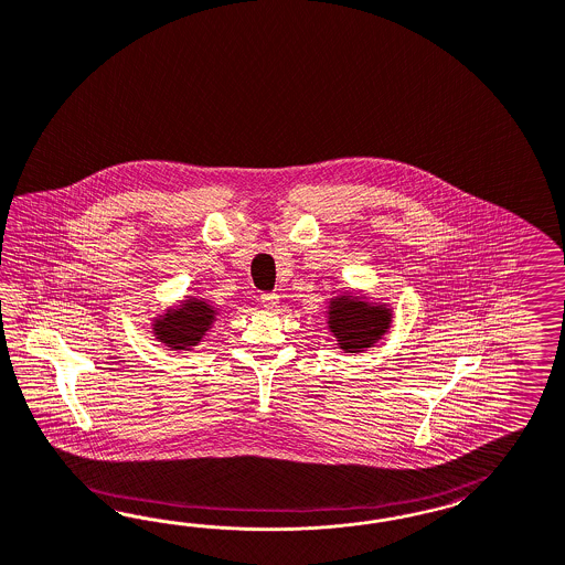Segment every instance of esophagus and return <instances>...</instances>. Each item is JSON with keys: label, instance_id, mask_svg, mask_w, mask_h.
Masks as SVG:
<instances>
[{"label": "esophagus", "instance_id": "obj_1", "mask_svg": "<svg viewBox=\"0 0 565 565\" xmlns=\"http://www.w3.org/2000/svg\"><path fill=\"white\" fill-rule=\"evenodd\" d=\"M260 307L265 310H277L279 307V296L277 294H263L260 296Z\"/></svg>", "mask_w": 565, "mask_h": 565}]
</instances>
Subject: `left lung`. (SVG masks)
<instances>
[{"label": "left lung", "mask_w": 565, "mask_h": 565, "mask_svg": "<svg viewBox=\"0 0 565 565\" xmlns=\"http://www.w3.org/2000/svg\"><path fill=\"white\" fill-rule=\"evenodd\" d=\"M326 326L342 352L359 354L387 335L394 326V307L369 291H338L327 298Z\"/></svg>", "instance_id": "left-lung-1"}]
</instances>
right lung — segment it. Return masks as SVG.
I'll return each instance as SVG.
<instances>
[{"label":"right lung","instance_id":"add662e5","mask_svg":"<svg viewBox=\"0 0 565 565\" xmlns=\"http://www.w3.org/2000/svg\"><path fill=\"white\" fill-rule=\"evenodd\" d=\"M220 312V307L206 298L184 296V300L157 312L149 329L154 340L171 352H190L205 340Z\"/></svg>","mask_w":565,"mask_h":565}]
</instances>
